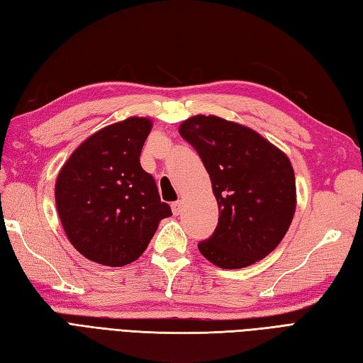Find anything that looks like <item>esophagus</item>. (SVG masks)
I'll return each mask as SVG.
<instances>
[{
    "label": "esophagus",
    "instance_id": "esophagus-1",
    "mask_svg": "<svg viewBox=\"0 0 363 363\" xmlns=\"http://www.w3.org/2000/svg\"><path fill=\"white\" fill-rule=\"evenodd\" d=\"M182 211H183V203L179 200V201H174L172 203V212L175 216H180L182 214Z\"/></svg>",
    "mask_w": 363,
    "mask_h": 363
}]
</instances>
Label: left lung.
<instances>
[{
  "label": "left lung",
  "mask_w": 363,
  "mask_h": 363,
  "mask_svg": "<svg viewBox=\"0 0 363 363\" xmlns=\"http://www.w3.org/2000/svg\"><path fill=\"white\" fill-rule=\"evenodd\" d=\"M199 152L218 205L214 234L199 243L223 269L250 267L277 248L293 222L297 192L288 155L240 123L194 115L179 126Z\"/></svg>",
  "instance_id": "8db88e82"
}]
</instances>
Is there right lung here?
Wrapping results in <instances>:
<instances>
[{"label": "right lung", "mask_w": 363, "mask_h": 363, "mask_svg": "<svg viewBox=\"0 0 363 363\" xmlns=\"http://www.w3.org/2000/svg\"><path fill=\"white\" fill-rule=\"evenodd\" d=\"M152 129L129 117L87 137L55 182L60 222L74 248L95 263L125 267L147 248L158 223L172 216L140 154Z\"/></svg>", "instance_id": "add662e5"}]
</instances>
